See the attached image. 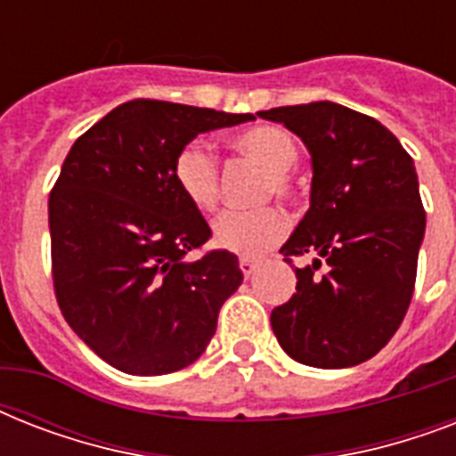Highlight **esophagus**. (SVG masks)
Listing matches in <instances>:
<instances>
[{
	"instance_id": "34e87169",
	"label": "esophagus",
	"mask_w": 456,
	"mask_h": 456,
	"mask_svg": "<svg viewBox=\"0 0 456 456\" xmlns=\"http://www.w3.org/2000/svg\"><path fill=\"white\" fill-rule=\"evenodd\" d=\"M239 267H241L243 277L250 279V277H253V274H256L257 263H256V260H250V257H241V260H239Z\"/></svg>"
}]
</instances>
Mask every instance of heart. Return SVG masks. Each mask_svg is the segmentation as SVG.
<instances>
[{
	"mask_svg": "<svg viewBox=\"0 0 456 456\" xmlns=\"http://www.w3.org/2000/svg\"><path fill=\"white\" fill-rule=\"evenodd\" d=\"M232 144L270 172V193L286 199L291 193L289 172L298 163V144L289 130L277 125H253L234 134ZM175 182L184 199L200 213H210L220 196V172L213 151L203 142L189 144L175 158ZM286 234V217L277 208H263L253 213L227 210L213 224V241L217 248L243 257L263 256L277 246Z\"/></svg>",
	"mask_w": 456,
	"mask_h": 456,
	"instance_id": "obj_1",
	"label": "heart"
}]
</instances>
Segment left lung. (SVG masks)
<instances>
[{"mask_svg": "<svg viewBox=\"0 0 456 456\" xmlns=\"http://www.w3.org/2000/svg\"><path fill=\"white\" fill-rule=\"evenodd\" d=\"M257 116L298 134L312 160L310 208L279 253L289 265L314 260L296 267V293L272 310V331L307 367L362 364L393 338L414 291L426 232L414 160L388 127L340 103Z\"/></svg>", "mask_w": 456, "mask_h": 456, "instance_id": "1", "label": "left lung"}]
</instances>
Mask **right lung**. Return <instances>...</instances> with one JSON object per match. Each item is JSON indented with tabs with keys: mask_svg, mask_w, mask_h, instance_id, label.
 Returning a JSON list of instances; mask_svg holds the SVG:
<instances>
[{
	"mask_svg": "<svg viewBox=\"0 0 456 456\" xmlns=\"http://www.w3.org/2000/svg\"><path fill=\"white\" fill-rule=\"evenodd\" d=\"M248 120L134 99L68 151L49 196L53 291L70 329L110 367L160 376L206 353L243 272L229 250L186 260L210 227L179 191L175 158L203 132Z\"/></svg>",
	"mask_w": 456,
	"mask_h": 456,
	"instance_id": "add662e5",
	"label": "right lung"
}]
</instances>
